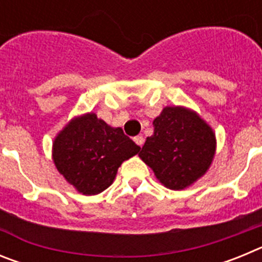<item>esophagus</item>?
<instances>
[{
	"label": "esophagus",
	"mask_w": 262,
	"mask_h": 262,
	"mask_svg": "<svg viewBox=\"0 0 262 262\" xmlns=\"http://www.w3.org/2000/svg\"><path fill=\"white\" fill-rule=\"evenodd\" d=\"M134 142H135L136 144L139 145V147H142V145L144 144V138H143L142 135H138V136H135V138H134Z\"/></svg>",
	"instance_id": "esophagus-1"
}]
</instances>
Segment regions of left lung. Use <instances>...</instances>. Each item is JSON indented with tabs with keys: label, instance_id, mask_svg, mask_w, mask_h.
I'll return each instance as SVG.
<instances>
[{
	"label": "left lung",
	"instance_id": "obj_1",
	"mask_svg": "<svg viewBox=\"0 0 262 262\" xmlns=\"http://www.w3.org/2000/svg\"><path fill=\"white\" fill-rule=\"evenodd\" d=\"M140 159L151 166L160 182L180 190L195 182L209 169L215 154V135L195 113L173 106L154 120Z\"/></svg>",
	"mask_w": 262,
	"mask_h": 262
}]
</instances>
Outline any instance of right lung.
<instances>
[{"mask_svg": "<svg viewBox=\"0 0 262 262\" xmlns=\"http://www.w3.org/2000/svg\"><path fill=\"white\" fill-rule=\"evenodd\" d=\"M140 147L113 128L96 114L69 122L53 142V163L67 181L85 195L107 189L124 160L135 156Z\"/></svg>", "mask_w": 262, "mask_h": 262, "instance_id": "right-lung-1", "label": "right lung"}]
</instances>
